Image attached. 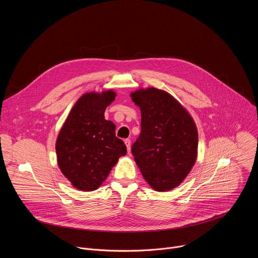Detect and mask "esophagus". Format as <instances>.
<instances>
[{
    "mask_svg": "<svg viewBox=\"0 0 258 258\" xmlns=\"http://www.w3.org/2000/svg\"><path fill=\"white\" fill-rule=\"evenodd\" d=\"M124 144H125V146H126L127 153L130 154V153H131V140H130V139H126V140L124 141Z\"/></svg>",
    "mask_w": 258,
    "mask_h": 258,
    "instance_id": "esophagus-1",
    "label": "esophagus"
}]
</instances>
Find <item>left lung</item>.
Listing matches in <instances>:
<instances>
[{
  "mask_svg": "<svg viewBox=\"0 0 258 258\" xmlns=\"http://www.w3.org/2000/svg\"><path fill=\"white\" fill-rule=\"evenodd\" d=\"M131 97L141 110V134L132 154L149 186L168 192L180 185L196 162V123L188 110L163 90L139 89Z\"/></svg>",
  "mask_w": 258,
  "mask_h": 258,
  "instance_id": "obj_1",
  "label": "left lung"
}]
</instances>
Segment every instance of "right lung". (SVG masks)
I'll return each mask as SVG.
<instances>
[{"instance_id":"obj_1","label":"right lung","mask_w":258,"mask_h":258,"mask_svg":"<svg viewBox=\"0 0 258 258\" xmlns=\"http://www.w3.org/2000/svg\"><path fill=\"white\" fill-rule=\"evenodd\" d=\"M115 97L113 90L84 94L70 110L58 134V166L78 190H97L119 157L126 154L124 143L115 136V124L104 116L107 106Z\"/></svg>"}]
</instances>
